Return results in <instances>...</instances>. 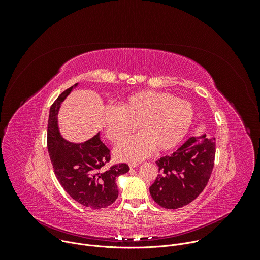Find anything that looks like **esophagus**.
Wrapping results in <instances>:
<instances>
[{
  "instance_id": "34e87169",
  "label": "esophagus",
  "mask_w": 260,
  "mask_h": 260,
  "mask_svg": "<svg viewBox=\"0 0 260 260\" xmlns=\"http://www.w3.org/2000/svg\"><path fill=\"white\" fill-rule=\"evenodd\" d=\"M128 166H129V168H131V169H134V168L138 167V166H139V164H138V162H131Z\"/></svg>"
}]
</instances>
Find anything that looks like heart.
<instances>
[{
  "label": "heart",
  "mask_w": 260,
  "mask_h": 260,
  "mask_svg": "<svg viewBox=\"0 0 260 260\" xmlns=\"http://www.w3.org/2000/svg\"><path fill=\"white\" fill-rule=\"evenodd\" d=\"M193 117L194 111L188 102L167 92L145 90L127 96L120 108L106 107L102 125L105 136L112 143L123 141L139 126L142 133L128 138L115 149L118 159L139 161L155 148L160 152L176 148L187 135Z\"/></svg>",
  "instance_id": "obj_1"
}]
</instances>
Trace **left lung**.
<instances>
[{"label":"left lung","mask_w":260,"mask_h":260,"mask_svg":"<svg viewBox=\"0 0 260 260\" xmlns=\"http://www.w3.org/2000/svg\"><path fill=\"white\" fill-rule=\"evenodd\" d=\"M216 152L215 138H189L170 156L156 161L159 175L149 190L166 209H178L196 200L211 177Z\"/></svg>","instance_id":"left-lung-1"}]
</instances>
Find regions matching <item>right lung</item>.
Returning a JSON list of instances; mask_svg holds the SVG:
<instances>
[{
  "label": "right lung",
  "mask_w": 260,
  "mask_h": 260,
  "mask_svg": "<svg viewBox=\"0 0 260 260\" xmlns=\"http://www.w3.org/2000/svg\"><path fill=\"white\" fill-rule=\"evenodd\" d=\"M78 83L61 92L51 105L47 125V148L54 174L69 196L91 209L112 205L118 197L116 179L129 171L126 164L102 168L110 161V150L100 135L84 143L66 141L59 134L57 114L60 104Z\"/></svg>",
  "instance_id": "1"
}]
</instances>
